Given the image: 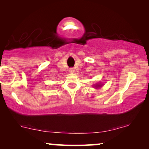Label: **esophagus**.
I'll list each match as a JSON object with an SVG mask.
<instances>
[{"mask_svg": "<svg viewBox=\"0 0 149 149\" xmlns=\"http://www.w3.org/2000/svg\"><path fill=\"white\" fill-rule=\"evenodd\" d=\"M74 71L75 70H74V69H73V68H70L69 69V71L70 73H73V72H74Z\"/></svg>", "mask_w": 149, "mask_h": 149, "instance_id": "obj_1", "label": "esophagus"}]
</instances>
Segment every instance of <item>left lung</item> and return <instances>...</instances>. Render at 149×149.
Listing matches in <instances>:
<instances>
[{
	"label": "left lung",
	"mask_w": 149,
	"mask_h": 149,
	"mask_svg": "<svg viewBox=\"0 0 149 149\" xmlns=\"http://www.w3.org/2000/svg\"><path fill=\"white\" fill-rule=\"evenodd\" d=\"M102 86V85H101V84H97V85H95V87L96 88H99V87H101Z\"/></svg>",
	"instance_id": "left-lung-1"
}]
</instances>
